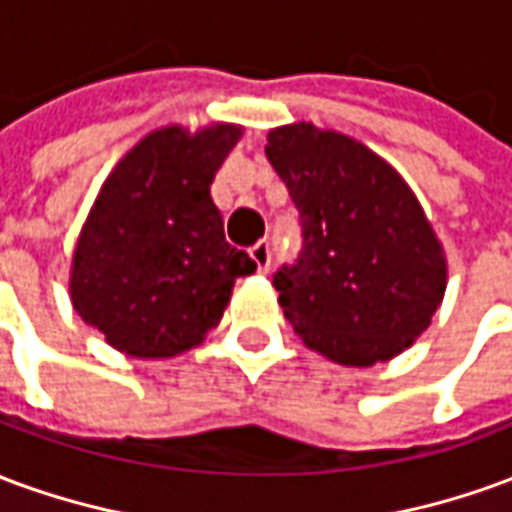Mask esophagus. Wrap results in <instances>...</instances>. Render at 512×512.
<instances>
[{
	"label": "esophagus",
	"instance_id": "obj_1",
	"mask_svg": "<svg viewBox=\"0 0 512 512\" xmlns=\"http://www.w3.org/2000/svg\"><path fill=\"white\" fill-rule=\"evenodd\" d=\"M249 257L255 260V266L260 274H268V268H271V244H268V241H260V244L252 246Z\"/></svg>",
	"mask_w": 512,
	"mask_h": 512
}]
</instances>
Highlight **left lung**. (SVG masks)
Listing matches in <instances>:
<instances>
[{"mask_svg":"<svg viewBox=\"0 0 512 512\" xmlns=\"http://www.w3.org/2000/svg\"><path fill=\"white\" fill-rule=\"evenodd\" d=\"M299 211L301 249L274 274L285 318L332 362H386L428 329L447 263L406 180L351 136L312 123L266 145Z\"/></svg>","mask_w":512,"mask_h":512,"instance_id":"left-lung-1","label":"left lung"}]
</instances>
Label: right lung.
<instances>
[{
  "label": "right lung",
  "instance_id": "right-lung-1",
  "mask_svg": "<svg viewBox=\"0 0 512 512\" xmlns=\"http://www.w3.org/2000/svg\"><path fill=\"white\" fill-rule=\"evenodd\" d=\"M238 136V126L161 128L106 178L76 244L71 299L117 351H189L219 323L235 279L255 274V260L224 241L211 200Z\"/></svg>",
  "mask_w": 512,
  "mask_h": 512
}]
</instances>
